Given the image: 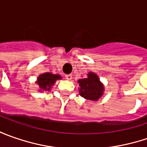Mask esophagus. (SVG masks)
Segmentation results:
<instances>
[{
    "label": "esophagus",
    "mask_w": 147,
    "mask_h": 147,
    "mask_svg": "<svg viewBox=\"0 0 147 147\" xmlns=\"http://www.w3.org/2000/svg\"><path fill=\"white\" fill-rule=\"evenodd\" d=\"M65 78H66L67 80H71V79L73 78V76H72L71 74H67V75H65Z\"/></svg>",
    "instance_id": "34e87169"
}]
</instances>
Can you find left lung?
Here are the masks:
<instances>
[{"label": "left lung", "instance_id": "obj_1", "mask_svg": "<svg viewBox=\"0 0 147 147\" xmlns=\"http://www.w3.org/2000/svg\"><path fill=\"white\" fill-rule=\"evenodd\" d=\"M78 82L79 85V94L83 98L97 101L104 95V84L100 82L96 73L89 72L88 78L78 79Z\"/></svg>", "mask_w": 147, "mask_h": 147}]
</instances>
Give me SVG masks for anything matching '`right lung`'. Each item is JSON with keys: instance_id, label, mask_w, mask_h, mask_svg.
Listing matches in <instances>:
<instances>
[{"instance_id": "add662e5", "label": "right lung", "mask_w": 147, "mask_h": 147, "mask_svg": "<svg viewBox=\"0 0 147 147\" xmlns=\"http://www.w3.org/2000/svg\"><path fill=\"white\" fill-rule=\"evenodd\" d=\"M62 77L59 74H54L52 73H44L40 74L37 77L36 83L38 85V91L43 92V91H51V88H52L55 82L59 79H61Z\"/></svg>"}]
</instances>
